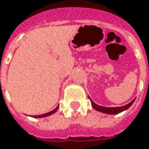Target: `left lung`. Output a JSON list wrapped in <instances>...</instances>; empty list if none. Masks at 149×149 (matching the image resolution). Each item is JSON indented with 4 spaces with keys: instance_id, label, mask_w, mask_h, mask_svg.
I'll use <instances>...</instances> for the list:
<instances>
[{
    "instance_id": "obj_1",
    "label": "left lung",
    "mask_w": 149,
    "mask_h": 149,
    "mask_svg": "<svg viewBox=\"0 0 149 149\" xmlns=\"http://www.w3.org/2000/svg\"><path fill=\"white\" fill-rule=\"evenodd\" d=\"M90 99H91V98H90ZM134 101L135 98L133 100L132 102H130L129 104L124 105V106H121V107H104V106H101V105H97V104H95V102L91 99V102L93 108H94L95 110L99 111V112H103V113H106V114H118V113H120V112H123V111H124V110H127L128 108H130V106H131V105L134 103Z\"/></svg>"
}]
</instances>
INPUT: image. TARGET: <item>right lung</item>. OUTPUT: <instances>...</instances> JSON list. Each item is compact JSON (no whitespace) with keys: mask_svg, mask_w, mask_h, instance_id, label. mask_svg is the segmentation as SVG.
<instances>
[{"mask_svg":"<svg viewBox=\"0 0 149 149\" xmlns=\"http://www.w3.org/2000/svg\"><path fill=\"white\" fill-rule=\"evenodd\" d=\"M58 107L55 108V109H54V110H52V111H51V112H47V113H45V114H42V115H39V116H33V117H35V118H42V117H46V116H48L52 115V114H54V112H56L57 110H58Z\"/></svg>","mask_w":149,"mask_h":149,"instance_id":"obj_1","label":"right lung"}]
</instances>
